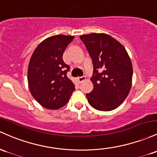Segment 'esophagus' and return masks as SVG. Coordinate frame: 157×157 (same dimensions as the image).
I'll return each mask as SVG.
<instances>
[{"label": "esophagus", "instance_id": "obj_1", "mask_svg": "<svg viewBox=\"0 0 157 157\" xmlns=\"http://www.w3.org/2000/svg\"><path fill=\"white\" fill-rule=\"evenodd\" d=\"M86 80V77L85 76H83V77H77V81L79 82H82V81H84V80Z\"/></svg>", "mask_w": 157, "mask_h": 157}]
</instances>
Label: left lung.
I'll return each instance as SVG.
<instances>
[{
	"label": "left lung",
	"mask_w": 157,
	"mask_h": 157,
	"mask_svg": "<svg viewBox=\"0 0 157 157\" xmlns=\"http://www.w3.org/2000/svg\"><path fill=\"white\" fill-rule=\"evenodd\" d=\"M93 63L89 104L100 111H111L124 102L132 86V65L124 47L105 33L80 36Z\"/></svg>",
	"instance_id": "8db88e82"
}]
</instances>
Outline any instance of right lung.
I'll use <instances>...</instances> for the list:
<instances>
[{"label": "right lung", "mask_w": 157, "mask_h": 157, "mask_svg": "<svg viewBox=\"0 0 157 157\" xmlns=\"http://www.w3.org/2000/svg\"><path fill=\"white\" fill-rule=\"evenodd\" d=\"M75 36L56 35L44 39L31 56L27 72L30 91L36 101L51 109L63 107L75 90L67 77L69 65L63 62L65 48Z\"/></svg>", "instance_id": "obj_1"}]
</instances>
